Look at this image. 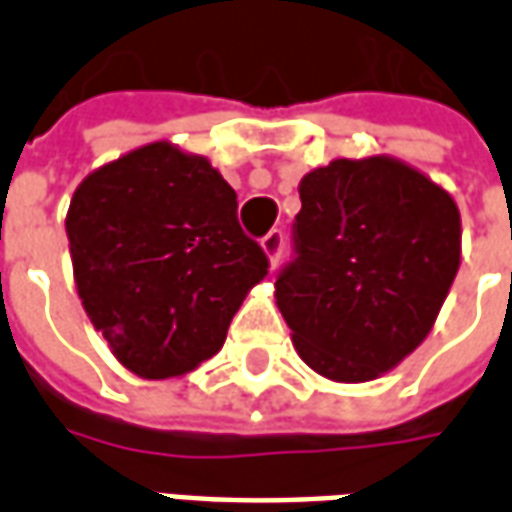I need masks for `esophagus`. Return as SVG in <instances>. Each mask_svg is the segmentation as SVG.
Returning <instances> with one entry per match:
<instances>
[{
	"label": "esophagus",
	"instance_id": "obj_1",
	"mask_svg": "<svg viewBox=\"0 0 512 512\" xmlns=\"http://www.w3.org/2000/svg\"><path fill=\"white\" fill-rule=\"evenodd\" d=\"M260 246H263V252H266L268 260H271V266H277L279 255H282V246H285V235H282V230H271V233L260 241Z\"/></svg>",
	"mask_w": 512,
	"mask_h": 512
}]
</instances>
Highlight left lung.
I'll list each match as a JSON object with an SVG mask.
<instances>
[{
  "label": "left lung",
  "instance_id": "8db88e82",
  "mask_svg": "<svg viewBox=\"0 0 512 512\" xmlns=\"http://www.w3.org/2000/svg\"><path fill=\"white\" fill-rule=\"evenodd\" d=\"M299 197L279 312L315 373L373 381L433 329L461 266L458 205L389 156L334 158L301 178Z\"/></svg>",
  "mask_w": 512,
  "mask_h": 512
}]
</instances>
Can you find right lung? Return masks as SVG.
I'll use <instances>...</instances> for the list:
<instances>
[{"instance_id":"1","label":"right lung","mask_w":512,"mask_h":512,"mask_svg":"<svg viewBox=\"0 0 512 512\" xmlns=\"http://www.w3.org/2000/svg\"><path fill=\"white\" fill-rule=\"evenodd\" d=\"M87 318L139 378L191 373L268 274L238 224V197L202 156L169 142L90 172L65 216Z\"/></svg>"}]
</instances>
